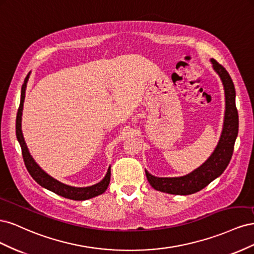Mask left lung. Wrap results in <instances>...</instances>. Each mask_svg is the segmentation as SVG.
Segmentation results:
<instances>
[{"instance_id":"obj_1","label":"left lung","mask_w":254,"mask_h":254,"mask_svg":"<svg viewBox=\"0 0 254 254\" xmlns=\"http://www.w3.org/2000/svg\"><path fill=\"white\" fill-rule=\"evenodd\" d=\"M211 63L224 84L226 94L225 123L219 143L209 160L187 176L178 178H158L145 171L150 186L157 190L173 195L194 194L224 173L232 158L234 143L238 133V113L235 106L234 83L224 66L215 59H211Z\"/></svg>"}]
</instances>
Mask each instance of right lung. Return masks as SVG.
Returning <instances> with one entry per match:
<instances>
[{"instance_id": "obj_1", "label": "right lung", "mask_w": 254, "mask_h": 254, "mask_svg": "<svg viewBox=\"0 0 254 254\" xmlns=\"http://www.w3.org/2000/svg\"><path fill=\"white\" fill-rule=\"evenodd\" d=\"M28 77H29V73L27 74V76L24 79V83L22 84L21 102H20V106L17 113V120H16L17 139L21 145L23 160H24V163L28 173L35 179V181L37 183H39L41 187L54 191V193L57 195H60L64 198L72 199V200H86V199L93 198L95 196L103 194L107 190V188H108L109 182H110V176H111L110 167L108 172H107L105 178L97 184H94V186L88 187V188H74V187L66 186V184H64L59 182L58 180L54 179L53 177H51L44 171H42L40 166L35 162L32 156H30L24 141V137H23V134H22V130H21V117H22L23 103H24V98H25V90H26V83H27Z\"/></svg>"}]
</instances>
